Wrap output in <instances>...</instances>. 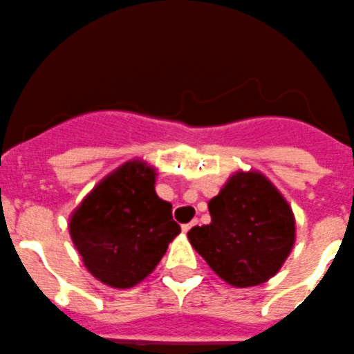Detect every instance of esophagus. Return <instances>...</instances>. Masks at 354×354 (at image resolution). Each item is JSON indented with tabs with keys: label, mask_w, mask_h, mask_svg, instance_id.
Returning a JSON list of instances; mask_svg holds the SVG:
<instances>
[{
	"label": "esophagus",
	"mask_w": 354,
	"mask_h": 354,
	"mask_svg": "<svg viewBox=\"0 0 354 354\" xmlns=\"http://www.w3.org/2000/svg\"><path fill=\"white\" fill-rule=\"evenodd\" d=\"M196 224H198V221H191V222H187V224H183V233H189L191 227Z\"/></svg>",
	"instance_id": "obj_1"
}]
</instances>
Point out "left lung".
Instances as JSON below:
<instances>
[{
  "label": "left lung",
  "mask_w": 354,
  "mask_h": 354,
  "mask_svg": "<svg viewBox=\"0 0 354 354\" xmlns=\"http://www.w3.org/2000/svg\"><path fill=\"white\" fill-rule=\"evenodd\" d=\"M212 222L187 233L212 271L233 287L266 283L295 243L290 205L261 171H236L208 201Z\"/></svg>",
  "instance_id": "obj_1"
}]
</instances>
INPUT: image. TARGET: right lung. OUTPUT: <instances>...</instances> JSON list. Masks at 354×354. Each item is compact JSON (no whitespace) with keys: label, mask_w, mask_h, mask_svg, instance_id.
<instances>
[{"label":"right lung","mask_w":354,"mask_h":354,"mask_svg":"<svg viewBox=\"0 0 354 354\" xmlns=\"http://www.w3.org/2000/svg\"><path fill=\"white\" fill-rule=\"evenodd\" d=\"M154 183V167L130 160L106 175L71 214V240L104 285L136 287L180 233L171 205L158 196Z\"/></svg>","instance_id":"add662e5"}]
</instances>
